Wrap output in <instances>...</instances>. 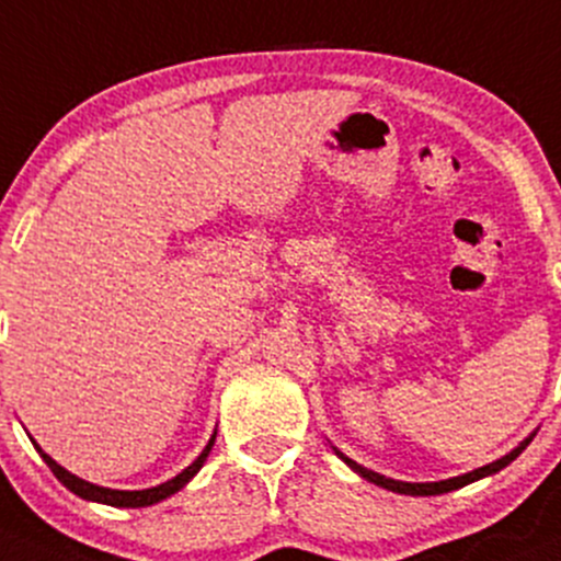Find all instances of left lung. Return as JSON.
I'll return each mask as SVG.
<instances>
[{
    "mask_svg": "<svg viewBox=\"0 0 561 561\" xmlns=\"http://www.w3.org/2000/svg\"><path fill=\"white\" fill-rule=\"evenodd\" d=\"M527 444H529V438L524 440V444L518 446V449H514L511 454H505L503 459H497V462H492V465H483V468L473 470V473H465V476H457V479H446V481H433V483H405V481H394V479H387V476L374 473V470L363 468V465H357L355 459L344 457V454H341V451H339V457L344 459V462L350 465V468L355 470V473L363 476V479H368L370 483H376V486H385V489H389V492H400V494H444V492H451V489L465 486V483L479 481V479H483V476H492V473H497V470H503L505 465L514 462L518 454L527 449Z\"/></svg>",
    "mask_w": 561,
    "mask_h": 561,
    "instance_id": "obj_1",
    "label": "left lung"
}]
</instances>
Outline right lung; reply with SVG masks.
<instances>
[{"mask_svg":"<svg viewBox=\"0 0 561 561\" xmlns=\"http://www.w3.org/2000/svg\"><path fill=\"white\" fill-rule=\"evenodd\" d=\"M211 446H215V435H211V440H209V444H206V449L198 454V459L191 465V468H185L180 476H174L172 481L161 483V486L141 489V492H121V489H104V486H96V483H88V481L78 479V476L69 473V470H64L58 462H53V459L47 457V454L39 449V446H37V451L43 454L45 465L53 470V476H56V479L61 481L64 486L69 489V492L78 494V497L93 500V503L115 505V508H145V505H156V503H161V500H167L169 494L180 492V489L185 486V483L191 481L193 476L198 473V470H202V465L206 462V457H209Z\"/></svg>","mask_w":561,"mask_h":561,"instance_id":"1","label":"right lung"}]
</instances>
